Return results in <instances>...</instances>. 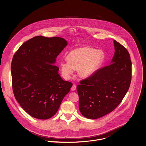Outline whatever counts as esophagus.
Here are the masks:
<instances>
[{"label": "esophagus", "mask_w": 146, "mask_h": 146, "mask_svg": "<svg viewBox=\"0 0 146 146\" xmlns=\"http://www.w3.org/2000/svg\"><path fill=\"white\" fill-rule=\"evenodd\" d=\"M71 90L72 91H75L76 89V84H73V85H72V86L71 87Z\"/></svg>", "instance_id": "34e87169"}]
</instances>
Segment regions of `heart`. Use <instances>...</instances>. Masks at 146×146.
<instances>
[{
	"mask_svg": "<svg viewBox=\"0 0 146 146\" xmlns=\"http://www.w3.org/2000/svg\"><path fill=\"white\" fill-rule=\"evenodd\" d=\"M104 54L100 50L88 47L76 48L68 54L67 61L61 62L60 67L65 75H71L74 70H78L82 78L90 76L98 68L104 59Z\"/></svg>",
	"mask_w": 146,
	"mask_h": 146,
	"instance_id": "obj_1",
	"label": "heart"
}]
</instances>
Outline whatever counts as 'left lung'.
I'll return each instance as SVG.
<instances>
[{
	"mask_svg": "<svg viewBox=\"0 0 146 146\" xmlns=\"http://www.w3.org/2000/svg\"><path fill=\"white\" fill-rule=\"evenodd\" d=\"M111 64L100 68L77 86L82 115L95 119L113 111L127 93L132 78V62L127 50L114 40Z\"/></svg>",
	"mask_w": 146,
	"mask_h": 146,
	"instance_id": "1",
	"label": "left lung"
}]
</instances>
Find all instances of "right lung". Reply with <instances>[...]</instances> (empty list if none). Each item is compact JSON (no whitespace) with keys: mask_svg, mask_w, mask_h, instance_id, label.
<instances>
[{"mask_svg":"<svg viewBox=\"0 0 146 146\" xmlns=\"http://www.w3.org/2000/svg\"><path fill=\"white\" fill-rule=\"evenodd\" d=\"M67 45L61 37L36 36L25 42L14 54L11 64L15 99L31 116L47 119L57 113L72 84L61 79L53 65Z\"/></svg>","mask_w":146,"mask_h":146,"instance_id":"obj_1","label":"right lung"}]
</instances>
